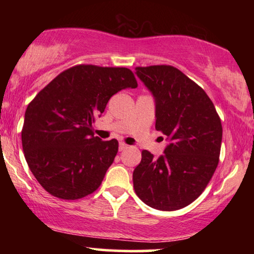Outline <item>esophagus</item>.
<instances>
[{
    "label": "esophagus",
    "mask_w": 254,
    "mask_h": 254,
    "mask_svg": "<svg viewBox=\"0 0 254 254\" xmlns=\"http://www.w3.org/2000/svg\"><path fill=\"white\" fill-rule=\"evenodd\" d=\"M129 147H128V145L125 143V142H120L119 143V150L120 151H124V150H126V149H128Z\"/></svg>",
    "instance_id": "esophagus-1"
}]
</instances>
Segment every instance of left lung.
Here are the masks:
<instances>
[{
  "label": "left lung",
  "mask_w": 254,
  "mask_h": 254,
  "mask_svg": "<svg viewBox=\"0 0 254 254\" xmlns=\"http://www.w3.org/2000/svg\"><path fill=\"white\" fill-rule=\"evenodd\" d=\"M156 104V129L168 136L157 159L142 151L133 172L136 195L149 207L171 211L192 203L217 168L222 124L204 90L172 65L135 68Z\"/></svg>",
  "instance_id": "left-lung-1"
}]
</instances>
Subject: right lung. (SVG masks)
Returning <instances> with one entry per match:
<instances>
[{
  "instance_id": "right-lung-1",
  "label": "right lung",
  "mask_w": 254,
  "mask_h": 254,
  "mask_svg": "<svg viewBox=\"0 0 254 254\" xmlns=\"http://www.w3.org/2000/svg\"><path fill=\"white\" fill-rule=\"evenodd\" d=\"M137 86L130 69L78 64L59 74L27 106L23 151L51 195L77 200L95 192L116 157V138L93 136L92 123L120 90Z\"/></svg>"
}]
</instances>
